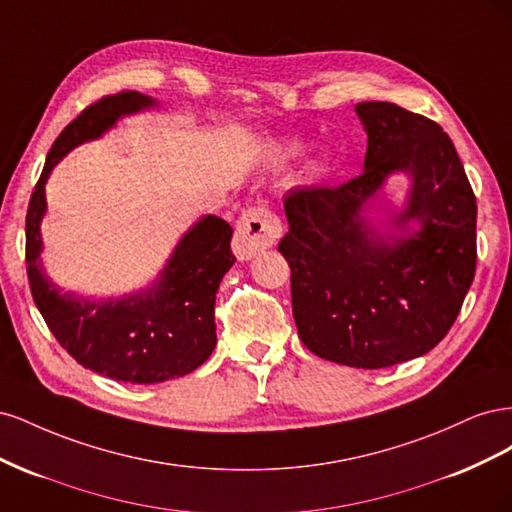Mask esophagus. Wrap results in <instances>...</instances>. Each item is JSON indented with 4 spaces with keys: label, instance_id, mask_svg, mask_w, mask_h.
<instances>
[{
    "label": "esophagus",
    "instance_id": "obj_1",
    "mask_svg": "<svg viewBox=\"0 0 512 512\" xmlns=\"http://www.w3.org/2000/svg\"><path fill=\"white\" fill-rule=\"evenodd\" d=\"M282 235V224L265 205L247 207L237 222L235 250L243 258H252L267 250Z\"/></svg>",
    "mask_w": 512,
    "mask_h": 512
}]
</instances>
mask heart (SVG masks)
Returning a JSON list of instances; mask_svg holds the SVG:
<instances>
[{
    "label": "heart",
    "instance_id": "b5f03b06",
    "mask_svg": "<svg viewBox=\"0 0 512 512\" xmlns=\"http://www.w3.org/2000/svg\"><path fill=\"white\" fill-rule=\"evenodd\" d=\"M299 151H301V147H299L297 143H288V145H284V147L280 149V156H282V158H292V156H297Z\"/></svg>",
    "mask_w": 512,
    "mask_h": 512
}]
</instances>
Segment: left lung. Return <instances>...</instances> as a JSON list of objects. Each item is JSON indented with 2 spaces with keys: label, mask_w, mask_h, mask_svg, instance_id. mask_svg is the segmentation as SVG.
Listing matches in <instances>:
<instances>
[{
  "label": "left lung",
  "mask_w": 512,
  "mask_h": 512,
  "mask_svg": "<svg viewBox=\"0 0 512 512\" xmlns=\"http://www.w3.org/2000/svg\"><path fill=\"white\" fill-rule=\"evenodd\" d=\"M365 166L339 188L284 196L292 316L322 359L380 369L423 356L453 327L476 271V198L448 134L393 102H361ZM413 179L409 205L378 236L364 218L385 177ZM419 222L410 231L407 222Z\"/></svg>",
  "instance_id": "obj_1"
}]
</instances>
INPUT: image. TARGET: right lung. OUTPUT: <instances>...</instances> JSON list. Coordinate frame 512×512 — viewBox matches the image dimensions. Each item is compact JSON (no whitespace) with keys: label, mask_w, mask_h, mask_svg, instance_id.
Listing matches in <instances>:
<instances>
[{"label":"right lung","mask_w":512,"mask_h":512,"mask_svg":"<svg viewBox=\"0 0 512 512\" xmlns=\"http://www.w3.org/2000/svg\"><path fill=\"white\" fill-rule=\"evenodd\" d=\"M158 102L121 91L87 106L57 136L42 168L25 218V260L36 307L76 363L100 376L130 384H156L190 374L213 352L215 294L235 265L232 228L205 215L177 243L160 277L149 288L121 299H83L64 292L42 269L40 224L46 213L44 185L68 151L111 130L117 119Z\"/></svg>","instance_id":"obj_1"}]
</instances>
